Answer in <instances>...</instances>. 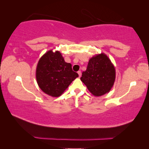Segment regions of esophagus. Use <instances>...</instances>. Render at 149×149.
Here are the masks:
<instances>
[{
  "label": "esophagus",
  "instance_id": "esophagus-1",
  "mask_svg": "<svg viewBox=\"0 0 149 149\" xmlns=\"http://www.w3.org/2000/svg\"><path fill=\"white\" fill-rule=\"evenodd\" d=\"M78 75H79V77H81V72L80 71H78Z\"/></svg>",
  "mask_w": 149,
  "mask_h": 149
}]
</instances>
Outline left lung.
Returning <instances> with one entry per match:
<instances>
[{
	"instance_id": "8db88e82",
	"label": "left lung",
	"mask_w": 149,
	"mask_h": 149,
	"mask_svg": "<svg viewBox=\"0 0 149 149\" xmlns=\"http://www.w3.org/2000/svg\"><path fill=\"white\" fill-rule=\"evenodd\" d=\"M80 80L92 95L101 96L108 93L113 87L115 80V67L104 53L97 54L90 58Z\"/></svg>"
}]
</instances>
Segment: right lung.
<instances>
[{"mask_svg": "<svg viewBox=\"0 0 149 149\" xmlns=\"http://www.w3.org/2000/svg\"><path fill=\"white\" fill-rule=\"evenodd\" d=\"M78 77L70 63L65 62L59 51L49 50L38 61L36 78L42 91L52 97H58Z\"/></svg>", "mask_w": 149, "mask_h": 149, "instance_id": "obj_1", "label": "right lung"}]
</instances>
